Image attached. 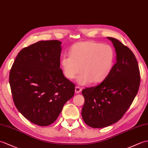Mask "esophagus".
Here are the masks:
<instances>
[{
	"label": "esophagus",
	"mask_w": 148,
	"mask_h": 148,
	"mask_svg": "<svg viewBox=\"0 0 148 148\" xmlns=\"http://www.w3.org/2000/svg\"><path fill=\"white\" fill-rule=\"evenodd\" d=\"M81 91H82V88H81V87L76 86L75 88V92H76V93H79L81 92Z\"/></svg>",
	"instance_id": "obj_1"
}]
</instances>
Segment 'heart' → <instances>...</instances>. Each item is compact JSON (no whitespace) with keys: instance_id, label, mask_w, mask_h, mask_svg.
I'll use <instances>...</instances> for the list:
<instances>
[{"instance_id":"1","label":"heart","mask_w":148,"mask_h":148,"mask_svg":"<svg viewBox=\"0 0 148 148\" xmlns=\"http://www.w3.org/2000/svg\"><path fill=\"white\" fill-rule=\"evenodd\" d=\"M70 55L62 56L61 67L68 79H73L81 71L77 83H99L106 79L114 64L116 54L112 47L95 41L75 44L69 50ZM82 69H80V67Z\"/></svg>"}]
</instances>
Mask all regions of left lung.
Returning <instances> with one entry per match:
<instances>
[{"label":"left lung","mask_w":148,"mask_h":148,"mask_svg":"<svg viewBox=\"0 0 148 148\" xmlns=\"http://www.w3.org/2000/svg\"><path fill=\"white\" fill-rule=\"evenodd\" d=\"M113 44L116 62L108 77L97 86L83 90L84 103L81 115L92 128H103L120 119L136 97L140 86L139 65L133 52L119 40Z\"/></svg>","instance_id":"1"}]
</instances>
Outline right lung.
<instances>
[{
    "label": "right lung",
    "mask_w": 148,
    "mask_h": 148,
    "mask_svg": "<svg viewBox=\"0 0 148 148\" xmlns=\"http://www.w3.org/2000/svg\"><path fill=\"white\" fill-rule=\"evenodd\" d=\"M62 42L41 40L22 49L9 73L12 99L21 114L39 126H48L74 95L75 84L60 69Z\"/></svg>",
    "instance_id": "1"
}]
</instances>
